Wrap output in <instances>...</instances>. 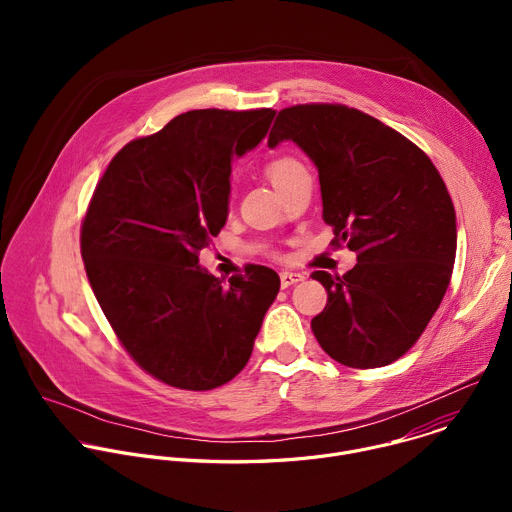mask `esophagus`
Returning a JSON list of instances; mask_svg holds the SVG:
<instances>
[{
	"mask_svg": "<svg viewBox=\"0 0 512 512\" xmlns=\"http://www.w3.org/2000/svg\"><path fill=\"white\" fill-rule=\"evenodd\" d=\"M279 279H281V287L285 289V287H291V285H296V283L304 281V275H302V273H291V271H283V273L279 275Z\"/></svg>",
	"mask_w": 512,
	"mask_h": 512,
	"instance_id": "1",
	"label": "esophagus"
}]
</instances>
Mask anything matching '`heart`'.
Here are the masks:
<instances>
[{
  "label": "heart",
  "instance_id": "1",
  "mask_svg": "<svg viewBox=\"0 0 512 512\" xmlns=\"http://www.w3.org/2000/svg\"><path fill=\"white\" fill-rule=\"evenodd\" d=\"M304 170V166L300 162H296L294 158H277L271 164H267V178L271 180V184L279 190L291 176L296 172Z\"/></svg>",
  "mask_w": 512,
  "mask_h": 512
}]
</instances>
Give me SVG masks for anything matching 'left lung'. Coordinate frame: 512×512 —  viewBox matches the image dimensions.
I'll return each instance as SVG.
<instances>
[{"instance_id": "obj_1", "label": "left lung", "mask_w": 512, "mask_h": 512, "mask_svg": "<svg viewBox=\"0 0 512 512\" xmlns=\"http://www.w3.org/2000/svg\"><path fill=\"white\" fill-rule=\"evenodd\" d=\"M281 141L314 162L332 245L358 261L342 277L312 273L328 291L314 336L344 367H385L419 340L446 296L458 241L450 192L415 143L358 109L287 107L267 145Z\"/></svg>"}]
</instances>
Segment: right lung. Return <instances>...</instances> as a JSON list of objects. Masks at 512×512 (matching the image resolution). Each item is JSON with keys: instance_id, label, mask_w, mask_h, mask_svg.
I'll return each instance as SVG.
<instances>
[{"instance_id": "obj_1", "label": "right lung", "mask_w": 512, "mask_h": 512, "mask_svg": "<svg viewBox=\"0 0 512 512\" xmlns=\"http://www.w3.org/2000/svg\"><path fill=\"white\" fill-rule=\"evenodd\" d=\"M273 109H196L129 141L95 188L81 253L95 298L143 371L186 391L235 379L279 275L251 265L227 285L198 251L229 216L231 162L261 143Z\"/></svg>"}]
</instances>
